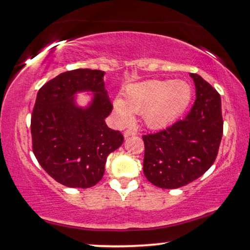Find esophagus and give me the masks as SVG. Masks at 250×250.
Returning a JSON list of instances; mask_svg holds the SVG:
<instances>
[{
    "instance_id": "1",
    "label": "esophagus",
    "mask_w": 250,
    "mask_h": 250,
    "mask_svg": "<svg viewBox=\"0 0 250 250\" xmlns=\"http://www.w3.org/2000/svg\"><path fill=\"white\" fill-rule=\"evenodd\" d=\"M136 134V132H134V130H129V129H127V130H125L124 132V136L125 137H129V136H134Z\"/></svg>"
}]
</instances>
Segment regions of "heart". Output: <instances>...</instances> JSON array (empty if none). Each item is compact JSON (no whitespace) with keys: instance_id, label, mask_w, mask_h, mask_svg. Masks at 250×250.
I'll use <instances>...</instances> for the list:
<instances>
[{"instance_id":"b5f03b06","label":"heart","mask_w":250,"mask_h":250,"mask_svg":"<svg viewBox=\"0 0 250 250\" xmlns=\"http://www.w3.org/2000/svg\"><path fill=\"white\" fill-rule=\"evenodd\" d=\"M192 90L183 80H157L134 83L123 99H115L114 110L122 125L134 122L133 113L143 114L145 124L162 129L173 124L189 106Z\"/></svg>"}]
</instances>
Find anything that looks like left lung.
<instances>
[{"label": "left lung", "instance_id": "obj_1", "mask_svg": "<svg viewBox=\"0 0 250 250\" xmlns=\"http://www.w3.org/2000/svg\"><path fill=\"white\" fill-rule=\"evenodd\" d=\"M194 105L182 121L143 136L145 178L162 189H178L207 172L216 160L224 121L220 95L201 76L190 74Z\"/></svg>", "mask_w": 250, "mask_h": 250}]
</instances>
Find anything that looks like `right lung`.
Returning <instances> with one entry per match:
<instances>
[{
    "mask_svg": "<svg viewBox=\"0 0 250 250\" xmlns=\"http://www.w3.org/2000/svg\"><path fill=\"white\" fill-rule=\"evenodd\" d=\"M102 70L62 72L38 91L31 115L32 149L47 173L69 188L94 187L101 181L107 156L121 146L120 130L106 125L113 105ZM78 91L94 93L85 109L76 106Z\"/></svg>",
    "mask_w": 250,
    "mask_h": 250,
    "instance_id": "1",
    "label": "right lung"
}]
</instances>
